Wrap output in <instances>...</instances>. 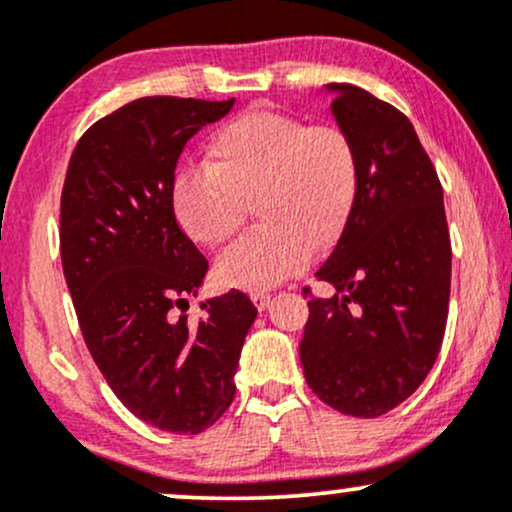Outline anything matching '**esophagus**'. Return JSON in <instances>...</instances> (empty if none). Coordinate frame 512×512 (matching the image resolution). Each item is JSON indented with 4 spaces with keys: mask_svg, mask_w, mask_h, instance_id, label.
<instances>
[{
    "mask_svg": "<svg viewBox=\"0 0 512 512\" xmlns=\"http://www.w3.org/2000/svg\"><path fill=\"white\" fill-rule=\"evenodd\" d=\"M250 298H252V303H255L257 310H267L269 301H272V293H267V291H255V293H250Z\"/></svg>",
    "mask_w": 512,
    "mask_h": 512,
    "instance_id": "1",
    "label": "esophagus"
}]
</instances>
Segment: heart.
<instances>
[{
  "instance_id": "1",
  "label": "heart",
  "mask_w": 512,
  "mask_h": 512,
  "mask_svg": "<svg viewBox=\"0 0 512 512\" xmlns=\"http://www.w3.org/2000/svg\"><path fill=\"white\" fill-rule=\"evenodd\" d=\"M358 182L361 161L342 127L252 110L209 139L207 166L175 173L170 197L182 231L202 245L231 238L255 202L262 226L221 252L216 274L226 286L264 291L342 236Z\"/></svg>"
}]
</instances>
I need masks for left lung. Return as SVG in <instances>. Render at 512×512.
I'll return each instance as SVG.
<instances>
[{"instance_id": "1", "label": "left lung", "mask_w": 512, "mask_h": 512, "mask_svg": "<svg viewBox=\"0 0 512 512\" xmlns=\"http://www.w3.org/2000/svg\"><path fill=\"white\" fill-rule=\"evenodd\" d=\"M332 115L354 139L361 182L310 298L301 363L332 409L375 419L426 380L443 344L450 301V233L443 187L409 117L351 84H330ZM303 293H310L305 289Z\"/></svg>"}]
</instances>
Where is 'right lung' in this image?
I'll use <instances>...</instances> for the list:
<instances>
[{
	"label": "right lung",
	"instance_id": "right-lung-1",
	"mask_svg": "<svg viewBox=\"0 0 512 512\" xmlns=\"http://www.w3.org/2000/svg\"><path fill=\"white\" fill-rule=\"evenodd\" d=\"M233 103L149 96L122 105L86 129L62 190V269L88 351L134 416L182 436L231 407L257 317L231 289L190 320L187 296L209 264L180 231L170 197L185 144Z\"/></svg>",
	"mask_w": 512,
	"mask_h": 512
}]
</instances>
